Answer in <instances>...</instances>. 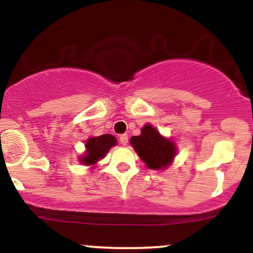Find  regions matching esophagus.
I'll list each match as a JSON object with an SVG mask.
<instances>
[{"label": "esophagus", "instance_id": "esophagus-1", "mask_svg": "<svg viewBox=\"0 0 253 253\" xmlns=\"http://www.w3.org/2000/svg\"><path fill=\"white\" fill-rule=\"evenodd\" d=\"M119 141H120L121 145H127V143H128V135L127 134H121L120 136H119Z\"/></svg>", "mask_w": 253, "mask_h": 253}]
</instances>
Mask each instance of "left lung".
<instances>
[{"label": "left lung", "instance_id": "left-lung-1", "mask_svg": "<svg viewBox=\"0 0 253 253\" xmlns=\"http://www.w3.org/2000/svg\"><path fill=\"white\" fill-rule=\"evenodd\" d=\"M129 144L151 170L168 169L177 155L175 141L165 138L150 124L144 125L140 134L132 136Z\"/></svg>", "mask_w": 253, "mask_h": 253}]
</instances>
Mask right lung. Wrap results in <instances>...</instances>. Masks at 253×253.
Instances as JSON below:
<instances>
[{
	"mask_svg": "<svg viewBox=\"0 0 253 253\" xmlns=\"http://www.w3.org/2000/svg\"><path fill=\"white\" fill-rule=\"evenodd\" d=\"M117 138L112 134L90 136L85 141V151L80 157V162L85 167H96L97 162L106 157L108 151L117 145Z\"/></svg>",
	"mask_w": 253,
	"mask_h": 253,
	"instance_id": "1",
	"label": "right lung"
}]
</instances>
